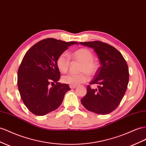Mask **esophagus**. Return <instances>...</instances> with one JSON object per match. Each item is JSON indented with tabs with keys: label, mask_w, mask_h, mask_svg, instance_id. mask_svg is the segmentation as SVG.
Instances as JSON below:
<instances>
[{
	"label": "esophagus",
	"mask_w": 146,
	"mask_h": 146,
	"mask_svg": "<svg viewBox=\"0 0 146 146\" xmlns=\"http://www.w3.org/2000/svg\"><path fill=\"white\" fill-rule=\"evenodd\" d=\"M69 87L71 89H74L75 88H76V86H73V85H70Z\"/></svg>",
	"instance_id": "34e87169"
}]
</instances>
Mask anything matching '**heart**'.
Wrapping results in <instances>:
<instances>
[{"mask_svg": "<svg viewBox=\"0 0 146 146\" xmlns=\"http://www.w3.org/2000/svg\"><path fill=\"white\" fill-rule=\"evenodd\" d=\"M73 60L81 62L79 66V71L77 74H68L62 76V81L70 85L76 86L82 83L87 82L90 76H94L98 70L97 62L93 60L94 54L90 50L82 48L74 51L70 54ZM56 64L60 72L66 73L68 71L70 65V59L66 53H62L58 56Z\"/></svg>", "mask_w": 146, "mask_h": 146, "instance_id": "b5f03b06", "label": "heart"}]
</instances>
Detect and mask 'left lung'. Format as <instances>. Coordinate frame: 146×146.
Returning <instances> with one entry per match:
<instances>
[{
  "label": "left lung",
  "instance_id": "obj_1",
  "mask_svg": "<svg viewBox=\"0 0 146 146\" xmlns=\"http://www.w3.org/2000/svg\"><path fill=\"white\" fill-rule=\"evenodd\" d=\"M79 44L93 48L101 64L90 83L98 85V88L92 89L88 85L82 104L94 113H111L119 105L127 88L129 70L127 62L120 52L106 43L96 40Z\"/></svg>",
  "mask_w": 146,
  "mask_h": 146
}]
</instances>
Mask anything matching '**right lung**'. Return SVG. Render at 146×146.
I'll return each instance as SVG.
<instances>
[{"label": "right lung", "mask_w": 146, "mask_h": 146, "mask_svg": "<svg viewBox=\"0 0 146 146\" xmlns=\"http://www.w3.org/2000/svg\"><path fill=\"white\" fill-rule=\"evenodd\" d=\"M75 44L78 43L45 38L34 44L23 57L18 70V90L26 108L35 115L56 110L70 90L68 84L58 82L61 74L56 61Z\"/></svg>", "instance_id": "right-lung-1"}]
</instances>
